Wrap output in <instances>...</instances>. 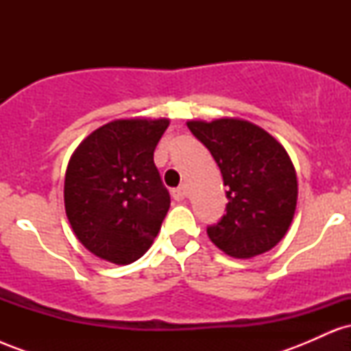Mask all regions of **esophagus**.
<instances>
[{"label":"esophagus","instance_id":"34e87169","mask_svg":"<svg viewBox=\"0 0 351 351\" xmlns=\"http://www.w3.org/2000/svg\"><path fill=\"white\" fill-rule=\"evenodd\" d=\"M188 196V188L184 186V184H181V186H178L176 189H173V198L175 199H184Z\"/></svg>","mask_w":351,"mask_h":351}]
</instances>
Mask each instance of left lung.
Instances as JSON below:
<instances>
[{"instance_id": "8db88e82", "label": "left lung", "mask_w": 351, "mask_h": 351, "mask_svg": "<svg viewBox=\"0 0 351 351\" xmlns=\"http://www.w3.org/2000/svg\"><path fill=\"white\" fill-rule=\"evenodd\" d=\"M228 186L226 215L208 228L211 243L236 259L271 251L295 215L297 175L287 150L259 125L234 117L188 120Z\"/></svg>"}]
</instances>
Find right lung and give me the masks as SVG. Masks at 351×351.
Here are the masks:
<instances>
[{
  "mask_svg": "<svg viewBox=\"0 0 351 351\" xmlns=\"http://www.w3.org/2000/svg\"><path fill=\"white\" fill-rule=\"evenodd\" d=\"M170 119L112 120L72 153L64 206L80 244L107 263L127 265L150 249L170 208L153 152Z\"/></svg>",
  "mask_w": 351,
  "mask_h": 351,
  "instance_id": "1",
  "label": "right lung"
}]
</instances>
